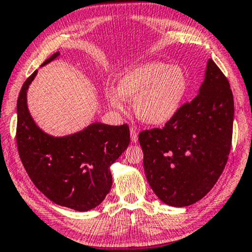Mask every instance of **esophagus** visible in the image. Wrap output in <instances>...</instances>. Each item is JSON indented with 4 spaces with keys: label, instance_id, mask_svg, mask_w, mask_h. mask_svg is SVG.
Wrapping results in <instances>:
<instances>
[{
    "label": "esophagus",
    "instance_id": "obj_1",
    "mask_svg": "<svg viewBox=\"0 0 252 252\" xmlns=\"http://www.w3.org/2000/svg\"><path fill=\"white\" fill-rule=\"evenodd\" d=\"M130 140L132 142H136L138 141V132H136L135 127H130Z\"/></svg>",
    "mask_w": 252,
    "mask_h": 252
}]
</instances>
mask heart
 Masks as SVG:
<instances>
[{
  "instance_id": "obj_1",
  "label": "heart",
  "mask_w": 252,
  "mask_h": 252,
  "mask_svg": "<svg viewBox=\"0 0 252 252\" xmlns=\"http://www.w3.org/2000/svg\"><path fill=\"white\" fill-rule=\"evenodd\" d=\"M186 88L188 80L182 68L150 62L126 70L118 81V89L109 88L105 96L120 112L127 110V99H134V112L140 120L162 125L177 113Z\"/></svg>"
}]
</instances>
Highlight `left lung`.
Wrapping results in <instances>:
<instances>
[{"mask_svg":"<svg viewBox=\"0 0 252 252\" xmlns=\"http://www.w3.org/2000/svg\"><path fill=\"white\" fill-rule=\"evenodd\" d=\"M233 120L229 82L210 59L197 96L163 128L139 134L146 178L159 200L184 207L212 190L228 161Z\"/></svg>","mask_w":252,"mask_h":252,"instance_id":"1","label":"left lung"}]
</instances>
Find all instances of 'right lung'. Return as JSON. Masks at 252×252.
I'll use <instances>...</instances> for the list:
<instances>
[{
	"mask_svg": "<svg viewBox=\"0 0 252 252\" xmlns=\"http://www.w3.org/2000/svg\"><path fill=\"white\" fill-rule=\"evenodd\" d=\"M57 52L41 66L50 63ZM37 70L23 84L17 100L18 154L37 189L55 204L86 212L105 199L112 186L110 166L129 145L127 124L94 123L83 130L55 138L32 119L26 93Z\"/></svg>",
	"mask_w": 252,
	"mask_h": 252,
	"instance_id": "1",
	"label": "right lung"
}]
</instances>
